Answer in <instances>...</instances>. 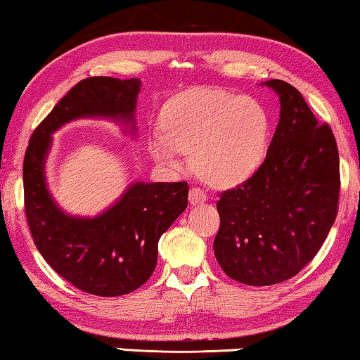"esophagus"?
Returning <instances> with one entry per match:
<instances>
[{
  "label": "esophagus",
  "instance_id": "obj_1",
  "mask_svg": "<svg viewBox=\"0 0 360 360\" xmlns=\"http://www.w3.org/2000/svg\"><path fill=\"white\" fill-rule=\"evenodd\" d=\"M207 200V194L204 191L200 189V187H192L191 192H189V202L192 205L195 204H202V202Z\"/></svg>",
  "mask_w": 360,
  "mask_h": 360
}]
</instances>
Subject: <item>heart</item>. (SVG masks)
Segmentation results:
<instances>
[{"label": "heart", "mask_w": 360, "mask_h": 360, "mask_svg": "<svg viewBox=\"0 0 360 360\" xmlns=\"http://www.w3.org/2000/svg\"><path fill=\"white\" fill-rule=\"evenodd\" d=\"M163 130L151 134L153 158L171 171L194 168L220 187L240 184L255 174L266 155L269 119L251 98L219 89H194L174 98L161 115Z\"/></svg>", "instance_id": "heart-1"}]
</instances>
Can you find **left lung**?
Listing matches in <instances>:
<instances>
[{"mask_svg":"<svg viewBox=\"0 0 360 360\" xmlns=\"http://www.w3.org/2000/svg\"><path fill=\"white\" fill-rule=\"evenodd\" d=\"M264 84L279 96V124L264 163L220 195L214 241L225 274L256 287L290 279L315 257L336 220L341 184L330 125H318L292 84Z\"/></svg>","mask_w":360,"mask_h":360,"instance_id":"8db88e82","label":"left lung"}]
</instances>
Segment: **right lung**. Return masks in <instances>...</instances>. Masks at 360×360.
<instances>
[{
    "mask_svg": "<svg viewBox=\"0 0 360 360\" xmlns=\"http://www.w3.org/2000/svg\"><path fill=\"white\" fill-rule=\"evenodd\" d=\"M140 79L93 77L79 81L39 124L24 156V207L30 233L50 267L91 295L119 297L150 279L158 241L186 210L187 182H131L120 199L96 217L60 209L45 181L52 134L84 117H104L135 134Z\"/></svg>",
    "mask_w": 360,
    "mask_h": 360,
    "instance_id": "obj_1",
    "label": "right lung"
}]
</instances>
